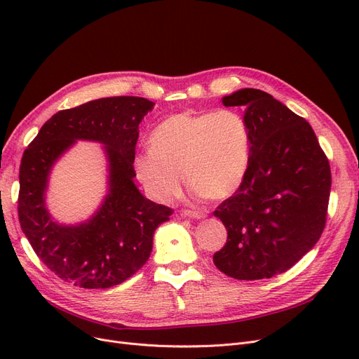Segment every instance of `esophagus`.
Masks as SVG:
<instances>
[{
  "instance_id": "obj_1",
  "label": "esophagus",
  "mask_w": 359,
  "mask_h": 359,
  "mask_svg": "<svg viewBox=\"0 0 359 359\" xmlns=\"http://www.w3.org/2000/svg\"><path fill=\"white\" fill-rule=\"evenodd\" d=\"M183 215L184 217H189V218H195V219H202V218H205L206 217V214L205 212H202V211H183Z\"/></svg>"
}]
</instances>
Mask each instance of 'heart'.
I'll list each match as a JSON object with an SVG mask.
<instances>
[{
	"mask_svg": "<svg viewBox=\"0 0 359 359\" xmlns=\"http://www.w3.org/2000/svg\"><path fill=\"white\" fill-rule=\"evenodd\" d=\"M250 156L252 132L240 113L186 110L154 128L149 149L134 157V170L156 202H172L182 191L183 176L195 196L219 201L240 189Z\"/></svg>",
	"mask_w": 359,
	"mask_h": 359,
	"instance_id": "1",
	"label": "heart"
}]
</instances>
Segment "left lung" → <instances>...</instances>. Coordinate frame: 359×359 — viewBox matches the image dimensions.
Masks as SVG:
<instances>
[{
  "mask_svg": "<svg viewBox=\"0 0 359 359\" xmlns=\"http://www.w3.org/2000/svg\"><path fill=\"white\" fill-rule=\"evenodd\" d=\"M222 104L244 107L252 156L240 189L214 212L229 233L214 263L234 279L272 278L292 268L322 236L330 165L310 123L271 94L241 88Z\"/></svg>",
  "mask_w": 359,
  "mask_h": 359,
  "instance_id": "left-lung-1",
  "label": "left lung"
}]
</instances>
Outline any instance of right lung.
<instances>
[{"mask_svg": "<svg viewBox=\"0 0 359 359\" xmlns=\"http://www.w3.org/2000/svg\"><path fill=\"white\" fill-rule=\"evenodd\" d=\"M156 103L119 96L61 110L41 128L20 164L18 219L33 250L58 278L88 290L122 284L153 250L154 231L173 210L147 199L134 177L140 123ZM77 140L102 143L108 192L86 222L62 224L46 205L53 165Z\"/></svg>", "mask_w": 359, "mask_h": 359, "instance_id": "add662e5", "label": "right lung"}]
</instances>
